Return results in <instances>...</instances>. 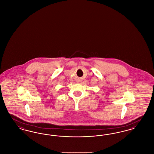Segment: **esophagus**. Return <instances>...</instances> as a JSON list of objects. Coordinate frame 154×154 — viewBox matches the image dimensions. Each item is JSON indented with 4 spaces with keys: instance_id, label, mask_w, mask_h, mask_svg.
<instances>
[{
    "instance_id": "obj_1",
    "label": "esophagus",
    "mask_w": 154,
    "mask_h": 154,
    "mask_svg": "<svg viewBox=\"0 0 154 154\" xmlns=\"http://www.w3.org/2000/svg\"><path fill=\"white\" fill-rule=\"evenodd\" d=\"M80 81V80H78V81Z\"/></svg>"
}]
</instances>
